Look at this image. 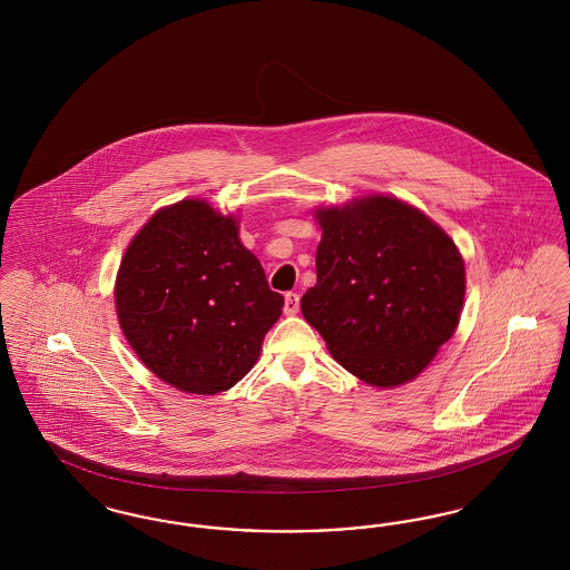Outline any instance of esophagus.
Listing matches in <instances>:
<instances>
[{
    "label": "esophagus",
    "mask_w": 570,
    "mask_h": 570,
    "mask_svg": "<svg viewBox=\"0 0 570 570\" xmlns=\"http://www.w3.org/2000/svg\"><path fill=\"white\" fill-rule=\"evenodd\" d=\"M298 305H301V298H298L296 293H288V295L284 296V312L288 316H295L296 312H298Z\"/></svg>",
    "instance_id": "1"
}]
</instances>
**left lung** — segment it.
Listing matches in <instances>:
<instances>
[{
  "mask_svg": "<svg viewBox=\"0 0 570 570\" xmlns=\"http://www.w3.org/2000/svg\"><path fill=\"white\" fill-rule=\"evenodd\" d=\"M318 282L301 312L352 375L377 387L417 377L454 335L464 261L426 214L375 195L316 212Z\"/></svg>",
  "mask_w": 570,
  "mask_h": 570,
  "instance_id": "obj_1",
  "label": "left lung"
}]
</instances>
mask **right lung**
<instances>
[{
    "instance_id": "1",
    "label": "right lung",
    "mask_w": 570,
    "mask_h": 570,
    "mask_svg": "<svg viewBox=\"0 0 570 570\" xmlns=\"http://www.w3.org/2000/svg\"><path fill=\"white\" fill-rule=\"evenodd\" d=\"M115 301L139 361L190 394L235 386L284 307L239 242L235 216L199 199L163 207L139 228L120 261Z\"/></svg>"
}]
</instances>
